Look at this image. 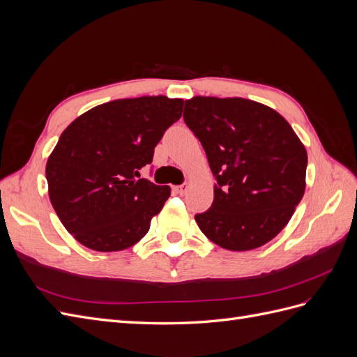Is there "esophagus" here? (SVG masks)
<instances>
[{
  "instance_id": "obj_1",
  "label": "esophagus",
  "mask_w": 357,
  "mask_h": 357,
  "mask_svg": "<svg viewBox=\"0 0 357 357\" xmlns=\"http://www.w3.org/2000/svg\"><path fill=\"white\" fill-rule=\"evenodd\" d=\"M188 189H189V185H188V183H185V185L176 186V192H177V193H180V195H185V193L188 192Z\"/></svg>"
}]
</instances>
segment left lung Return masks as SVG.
Returning <instances> with one entry per match:
<instances>
[{
  "label": "left lung",
  "mask_w": 357,
  "mask_h": 357,
  "mask_svg": "<svg viewBox=\"0 0 357 357\" xmlns=\"http://www.w3.org/2000/svg\"><path fill=\"white\" fill-rule=\"evenodd\" d=\"M185 122L218 180L208 211L195 220L210 241L247 252L271 241L305 192L307 150L271 107L232 96H193Z\"/></svg>",
  "instance_id": "1"
}]
</instances>
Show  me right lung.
Segmentation results:
<instances>
[{
	"label": "right lung",
	"instance_id": "obj_1",
	"mask_svg": "<svg viewBox=\"0 0 357 357\" xmlns=\"http://www.w3.org/2000/svg\"><path fill=\"white\" fill-rule=\"evenodd\" d=\"M165 95L114 100L63 129L46 164L49 198L66 229L95 252H121L150 229L171 195L139 177L183 112Z\"/></svg>",
	"mask_w": 357,
	"mask_h": 357
}]
</instances>
